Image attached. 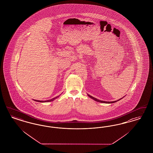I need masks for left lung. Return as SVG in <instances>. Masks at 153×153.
<instances>
[{
  "instance_id": "left-lung-1",
  "label": "left lung",
  "mask_w": 153,
  "mask_h": 153,
  "mask_svg": "<svg viewBox=\"0 0 153 153\" xmlns=\"http://www.w3.org/2000/svg\"><path fill=\"white\" fill-rule=\"evenodd\" d=\"M88 96L90 97L91 98H92V99H93L94 100H95V101H97V102H101V103H115V102H116L117 101H118V100H120L121 99H120V100H116V101H113V102H105V101H102V100H97V98H95L94 97H92V96H91V95H89V94H88Z\"/></svg>"
}]
</instances>
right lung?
Returning <instances> with one entry per match:
<instances>
[{"label":"right lung","mask_w":153,"mask_h":153,"mask_svg":"<svg viewBox=\"0 0 153 153\" xmlns=\"http://www.w3.org/2000/svg\"><path fill=\"white\" fill-rule=\"evenodd\" d=\"M58 97H55V98H53V99H51V100H44V101H42V100H36V101H37V102H51V101H53V100H54L55 99H56V98H58Z\"/></svg>","instance_id":"obj_1"}]
</instances>
